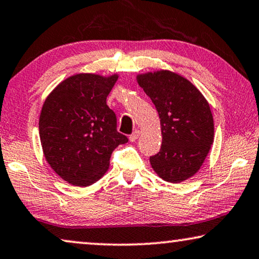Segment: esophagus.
Here are the masks:
<instances>
[{
	"mask_svg": "<svg viewBox=\"0 0 259 259\" xmlns=\"http://www.w3.org/2000/svg\"><path fill=\"white\" fill-rule=\"evenodd\" d=\"M140 135H141V133H140V130H135L133 134L130 135V137H129V140H130V142H135L137 140L138 137H140Z\"/></svg>",
	"mask_w": 259,
	"mask_h": 259,
	"instance_id": "esophagus-1",
	"label": "esophagus"
}]
</instances>
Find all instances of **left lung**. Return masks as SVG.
Returning a JSON list of instances; mask_svg holds the SVG:
<instances>
[{
  "label": "left lung",
  "instance_id": "left-lung-1",
  "mask_svg": "<svg viewBox=\"0 0 259 259\" xmlns=\"http://www.w3.org/2000/svg\"><path fill=\"white\" fill-rule=\"evenodd\" d=\"M138 85L158 112L162 147L150 157L152 169L163 181L181 183L194 176L213 143V117L209 102L192 83L170 70L136 76Z\"/></svg>",
  "mask_w": 259,
  "mask_h": 259
}]
</instances>
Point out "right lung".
<instances>
[{"mask_svg": "<svg viewBox=\"0 0 259 259\" xmlns=\"http://www.w3.org/2000/svg\"><path fill=\"white\" fill-rule=\"evenodd\" d=\"M117 79V74L72 75L42 105L38 129L43 155L69 184L88 187L97 182L109 169L112 151L128 142L107 105Z\"/></svg>", "mask_w": 259, "mask_h": 259, "instance_id": "obj_1", "label": "right lung"}]
</instances>
